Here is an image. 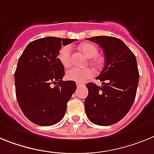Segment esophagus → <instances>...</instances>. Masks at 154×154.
Wrapping results in <instances>:
<instances>
[{"instance_id": "1", "label": "esophagus", "mask_w": 154, "mask_h": 154, "mask_svg": "<svg viewBox=\"0 0 154 154\" xmlns=\"http://www.w3.org/2000/svg\"><path fill=\"white\" fill-rule=\"evenodd\" d=\"M85 86V85H83V84H81V83H77V88H81V87Z\"/></svg>"}]
</instances>
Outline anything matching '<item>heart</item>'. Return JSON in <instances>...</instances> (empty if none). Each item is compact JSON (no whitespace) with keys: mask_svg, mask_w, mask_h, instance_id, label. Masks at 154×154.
<instances>
[{"mask_svg":"<svg viewBox=\"0 0 154 154\" xmlns=\"http://www.w3.org/2000/svg\"><path fill=\"white\" fill-rule=\"evenodd\" d=\"M79 49L88 58L91 59V63L95 67H100L102 64L101 60L95 58L98 54V49L94 44L91 42H85L79 45ZM71 47L69 45H63L60 49L58 53L59 61L62 64V66L65 68H67L70 66L71 63ZM93 76V72L91 69H80V68L73 67L69 69L66 72V78L69 81H76V82L81 83L90 78Z\"/></svg>","mask_w":154,"mask_h":154,"instance_id":"b5f03b06","label":"heart"}]
</instances>
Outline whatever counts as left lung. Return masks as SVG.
I'll return each mask as SVG.
<instances>
[{
	"instance_id": "8db88e82",
	"label": "left lung",
	"mask_w": 154,
	"mask_h": 154,
	"mask_svg": "<svg viewBox=\"0 0 154 154\" xmlns=\"http://www.w3.org/2000/svg\"><path fill=\"white\" fill-rule=\"evenodd\" d=\"M88 40L100 45L105 53V66L96 79L99 87L88 83L85 112L92 123L110 125L117 123L130 110L139 84L135 55L121 39L112 36H94Z\"/></svg>"
}]
</instances>
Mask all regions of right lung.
Returning <instances> with one entry per match:
<instances>
[{"mask_svg":"<svg viewBox=\"0 0 154 154\" xmlns=\"http://www.w3.org/2000/svg\"><path fill=\"white\" fill-rule=\"evenodd\" d=\"M74 41L38 38L30 42L18 59L14 73L16 97L23 114L33 123L47 126L63 118L77 85L75 81H63L65 72L58 53L62 45ZM53 83L56 86H52Z\"/></svg>","mask_w":154,"mask_h":154,"instance_id":"1","label":"right lung"}]
</instances>
